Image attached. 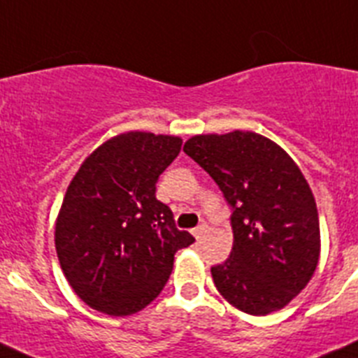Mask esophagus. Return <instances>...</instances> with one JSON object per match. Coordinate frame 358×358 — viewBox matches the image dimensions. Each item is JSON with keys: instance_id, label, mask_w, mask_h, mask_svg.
Listing matches in <instances>:
<instances>
[{"instance_id": "1", "label": "esophagus", "mask_w": 358, "mask_h": 358, "mask_svg": "<svg viewBox=\"0 0 358 358\" xmlns=\"http://www.w3.org/2000/svg\"><path fill=\"white\" fill-rule=\"evenodd\" d=\"M205 231H207V227H205V224H201V227H198L192 230V235H194L196 239H201L203 235H205Z\"/></svg>"}]
</instances>
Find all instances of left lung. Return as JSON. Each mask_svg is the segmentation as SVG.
Segmentation results:
<instances>
[{"mask_svg": "<svg viewBox=\"0 0 358 358\" xmlns=\"http://www.w3.org/2000/svg\"><path fill=\"white\" fill-rule=\"evenodd\" d=\"M183 151L234 210L231 253L210 269L219 294L251 315L283 308L320 262V217L303 173L287 151L255 131L194 135Z\"/></svg>", "mask_w": 358, "mask_h": 358, "instance_id": "1", "label": "left lung"}]
</instances>
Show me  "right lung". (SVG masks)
Wrapping results in <instances>:
<instances>
[{"label": "right lung", "mask_w": 358, "mask_h": 358, "mask_svg": "<svg viewBox=\"0 0 358 358\" xmlns=\"http://www.w3.org/2000/svg\"><path fill=\"white\" fill-rule=\"evenodd\" d=\"M175 135L127 131L83 160L55 223V248L73 291L94 310L131 315L150 305L173 271L175 253L194 243L155 196L178 157Z\"/></svg>", "instance_id": "1"}]
</instances>
